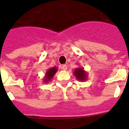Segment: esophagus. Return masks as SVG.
Here are the masks:
<instances>
[{
	"label": "esophagus",
	"instance_id": "esophagus-1",
	"mask_svg": "<svg viewBox=\"0 0 129 129\" xmlns=\"http://www.w3.org/2000/svg\"><path fill=\"white\" fill-rule=\"evenodd\" d=\"M61 68L63 70H66L68 69V66H66V65H63V66H62Z\"/></svg>",
	"mask_w": 129,
	"mask_h": 129
}]
</instances>
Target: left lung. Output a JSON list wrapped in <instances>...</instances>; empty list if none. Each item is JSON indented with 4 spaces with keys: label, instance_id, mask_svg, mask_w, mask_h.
I'll return each instance as SVG.
<instances>
[{
    "label": "left lung",
    "instance_id": "1",
    "mask_svg": "<svg viewBox=\"0 0 129 129\" xmlns=\"http://www.w3.org/2000/svg\"><path fill=\"white\" fill-rule=\"evenodd\" d=\"M73 74L78 81H86L88 77V74L86 71L84 70V68H77L73 72Z\"/></svg>",
    "mask_w": 129,
    "mask_h": 129
}]
</instances>
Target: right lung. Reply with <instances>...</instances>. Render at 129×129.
Returning <instances> with one entry per match:
<instances>
[{
	"mask_svg": "<svg viewBox=\"0 0 129 129\" xmlns=\"http://www.w3.org/2000/svg\"><path fill=\"white\" fill-rule=\"evenodd\" d=\"M57 68L56 67H52L49 68L47 71H46V73H45V77L43 78V82L45 83H48V81H50L51 79H52L54 75L56 74V73L57 72Z\"/></svg>",
	"mask_w": 129,
	"mask_h": 129,
	"instance_id": "obj_1",
	"label": "right lung"
}]
</instances>
